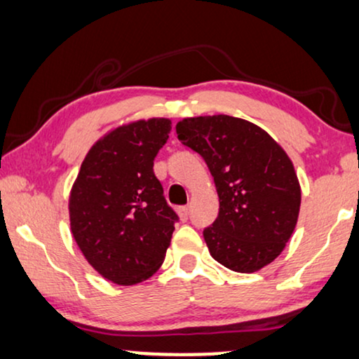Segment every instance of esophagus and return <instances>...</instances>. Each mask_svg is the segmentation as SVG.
I'll return each instance as SVG.
<instances>
[{
    "label": "esophagus",
    "mask_w": 359,
    "mask_h": 359,
    "mask_svg": "<svg viewBox=\"0 0 359 359\" xmlns=\"http://www.w3.org/2000/svg\"><path fill=\"white\" fill-rule=\"evenodd\" d=\"M178 212H180L181 219L186 221V219H188V217H189V206H181V208L178 209Z\"/></svg>",
    "instance_id": "1"
}]
</instances>
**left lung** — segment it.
Wrapping results in <instances>:
<instances>
[{
	"mask_svg": "<svg viewBox=\"0 0 359 359\" xmlns=\"http://www.w3.org/2000/svg\"><path fill=\"white\" fill-rule=\"evenodd\" d=\"M178 140L211 171L219 214L203 231L209 252L234 272L276 260L295 229L300 184L290 158L257 125L229 115L184 118Z\"/></svg>",
	"mask_w": 359,
	"mask_h": 359,
	"instance_id": "8db88e82",
	"label": "left lung"
}]
</instances>
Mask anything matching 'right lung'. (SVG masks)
<instances>
[{"instance_id": "1", "label": "right lung", "mask_w": 359, "mask_h": 359, "mask_svg": "<svg viewBox=\"0 0 359 359\" xmlns=\"http://www.w3.org/2000/svg\"><path fill=\"white\" fill-rule=\"evenodd\" d=\"M170 130L168 118L111 130L87 153L72 186L74 239L87 262L118 285L147 280L160 269L180 219L153 171Z\"/></svg>"}]
</instances>
